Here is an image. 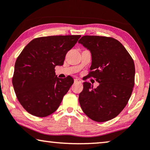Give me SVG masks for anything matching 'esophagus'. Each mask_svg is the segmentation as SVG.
I'll return each instance as SVG.
<instances>
[{
  "label": "esophagus",
  "instance_id": "1",
  "mask_svg": "<svg viewBox=\"0 0 150 150\" xmlns=\"http://www.w3.org/2000/svg\"><path fill=\"white\" fill-rule=\"evenodd\" d=\"M74 83H81V81L79 79H74Z\"/></svg>",
  "mask_w": 150,
  "mask_h": 150
}]
</instances>
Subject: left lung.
<instances>
[{"instance_id": "8db88e82", "label": "left lung", "mask_w": 150, "mask_h": 150, "mask_svg": "<svg viewBox=\"0 0 150 150\" xmlns=\"http://www.w3.org/2000/svg\"><path fill=\"white\" fill-rule=\"evenodd\" d=\"M79 44L91 53V65L87 76L100 85L93 89L83 83L79 103L92 120L104 122L118 115L125 108L134 85V61L118 40L103 36L85 35Z\"/></svg>"}]
</instances>
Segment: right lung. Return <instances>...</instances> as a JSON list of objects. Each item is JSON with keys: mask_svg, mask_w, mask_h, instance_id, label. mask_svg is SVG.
I'll return each instance as SVG.
<instances>
[{"mask_svg": "<svg viewBox=\"0 0 150 150\" xmlns=\"http://www.w3.org/2000/svg\"><path fill=\"white\" fill-rule=\"evenodd\" d=\"M81 35L35 38L16 59L12 83L23 108L36 117L48 116L59 108L74 83L72 77L59 79L54 67L63 65L67 52Z\"/></svg>", "mask_w": 150, "mask_h": 150, "instance_id": "right-lung-1", "label": "right lung"}]
</instances>
